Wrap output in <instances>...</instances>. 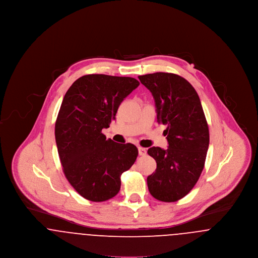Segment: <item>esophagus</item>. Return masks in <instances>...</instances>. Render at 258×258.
Instances as JSON below:
<instances>
[{"label": "esophagus", "mask_w": 258, "mask_h": 258, "mask_svg": "<svg viewBox=\"0 0 258 258\" xmlns=\"http://www.w3.org/2000/svg\"><path fill=\"white\" fill-rule=\"evenodd\" d=\"M138 154L139 156H145L147 154V151L145 148L138 147Z\"/></svg>", "instance_id": "obj_1"}]
</instances>
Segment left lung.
I'll list each match as a JSON object with an SVG mask.
<instances>
[{
  "label": "left lung",
  "instance_id": "1",
  "mask_svg": "<svg viewBox=\"0 0 258 258\" xmlns=\"http://www.w3.org/2000/svg\"><path fill=\"white\" fill-rule=\"evenodd\" d=\"M138 78L155 98L157 120L166 125L168 141L167 150H148L157 162L156 171L148 176V188L156 199L175 202L192 189L204 168L208 123L197 91L180 75L156 73Z\"/></svg>",
  "mask_w": 258,
  "mask_h": 258
}]
</instances>
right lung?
I'll use <instances>...</instances> for the list:
<instances>
[{"label": "right lung", "instance_id": "1", "mask_svg": "<svg viewBox=\"0 0 258 258\" xmlns=\"http://www.w3.org/2000/svg\"><path fill=\"white\" fill-rule=\"evenodd\" d=\"M139 82L133 77L88 74L66 93L55 123L62 171L70 184L90 201L115 197L121 175L138 156L134 144L116 143L101 133L109 127L123 101Z\"/></svg>", "mask_w": 258, "mask_h": 258}]
</instances>
